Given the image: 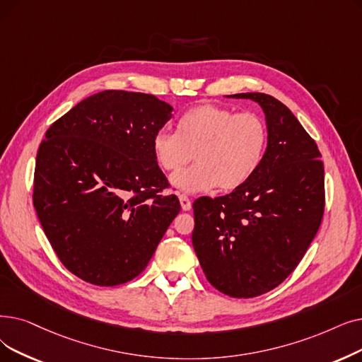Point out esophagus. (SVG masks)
<instances>
[{
    "label": "esophagus",
    "instance_id": "1",
    "mask_svg": "<svg viewBox=\"0 0 362 362\" xmlns=\"http://www.w3.org/2000/svg\"><path fill=\"white\" fill-rule=\"evenodd\" d=\"M179 201H180V206H182V210L183 211H187V210H191V207H192V204H191V199L187 198L186 195H179Z\"/></svg>",
    "mask_w": 362,
    "mask_h": 362
}]
</instances>
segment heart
Returning a JSON list of instances; mask_svg holds the SVG:
<instances>
[{
    "mask_svg": "<svg viewBox=\"0 0 362 362\" xmlns=\"http://www.w3.org/2000/svg\"><path fill=\"white\" fill-rule=\"evenodd\" d=\"M268 144L263 119L251 112L235 114L217 105H199L177 121V132L153 136L155 158L165 171H176L194 155L197 163L171 176V185L187 194L218 187L232 191L257 171Z\"/></svg>",
    "mask_w": 362,
    "mask_h": 362,
    "instance_id": "obj_1",
    "label": "heart"
}]
</instances>
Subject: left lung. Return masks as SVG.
I'll use <instances>...</instances> for the list:
<instances>
[{
  "label": "left lung",
  "instance_id": "8db88e82",
  "mask_svg": "<svg viewBox=\"0 0 362 362\" xmlns=\"http://www.w3.org/2000/svg\"><path fill=\"white\" fill-rule=\"evenodd\" d=\"M228 98L260 105L268 146L247 183L194 202L192 245L214 288L250 298L278 287L315 238L325 202L324 164L315 140L284 103L264 93Z\"/></svg>",
  "mask_w": 362,
  "mask_h": 362
}]
</instances>
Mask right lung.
<instances>
[{
	"label": "right lung",
	"instance_id": "1",
	"mask_svg": "<svg viewBox=\"0 0 362 362\" xmlns=\"http://www.w3.org/2000/svg\"><path fill=\"white\" fill-rule=\"evenodd\" d=\"M173 107L152 94L105 90L52 124L37 153L34 207L65 268L100 287L148 266L180 211L152 140Z\"/></svg>",
	"mask_w": 362,
	"mask_h": 362
}]
</instances>
